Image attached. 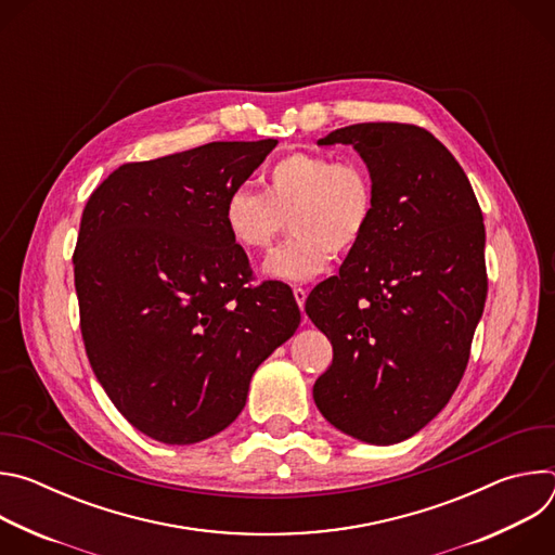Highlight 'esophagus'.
Listing matches in <instances>:
<instances>
[{
	"instance_id": "34e87169",
	"label": "esophagus",
	"mask_w": 555,
	"mask_h": 555,
	"mask_svg": "<svg viewBox=\"0 0 555 555\" xmlns=\"http://www.w3.org/2000/svg\"><path fill=\"white\" fill-rule=\"evenodd\" d=\"M292 292H294V298H296V302H298V307L302 311L305 309V300H307V289L305 287H294Z\"/></svg>"
}]
</instances>
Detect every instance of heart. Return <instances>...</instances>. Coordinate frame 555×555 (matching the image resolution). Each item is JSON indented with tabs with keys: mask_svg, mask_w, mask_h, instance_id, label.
I'll return each instance as SVG.
<instances>
[{
	"mask_svg": "<svg viewBox=\"0 0 555 555\" xmlns=\"http://www.w3.org/2000/svg\"><path fill=\"white\" fill-rule=\"evenodd\" d=\"M375 189L358 163L313 151H294L263 173V193L236 186L223 202L230 240L255 255L285 232L292 240L274 250L263 272L287 283H305L325 272L336 255L353 253L371 228Z\"/></svg>",
	"mask_w": 555,
	"mask_h": 555,
	"instance_id": "heart-1",
	"label": "heart"
}]
</instances>
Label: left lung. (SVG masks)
<instances>
[{"label": "left lung", "instance_id": "1", "mask_svg": "<svg viewBox=\"0 0 555 555\" xmlns=\"http://www.w3.org/2000/svg\"><path fill=\"white\" fill-rule=\"evenodd\" d=\"M353 144L375 189L364 242L305 311L334 347L313 402L375 446L420 433L448 404L488 296L481 206L454 155L426 129L360 122L319 140Z\"/></svg>", "mask_w": 555, "mask_h": 555}]
</instances>
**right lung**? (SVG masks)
Instances as JSON below:
<instances>
[{
	"label": "right lung",
	"mask_w": 555,
	"mask_h": 555,
	"mask_svg": "<svg viewBox=\"0 0 555 555\" xmlns=\"http://www.w3.org/2000/svg\"><path fill=\"white\" fill-rule=\"evenodd\" d=\"M276 146L208 142L118 167L88 199L74 250L81 334L96 379L146 437L204 441L246 406L257 366L300 311L279 281L250 287L223 202Z\"/></svg>",
	"instance_id": "right-lung-1"
}]
</instances>
